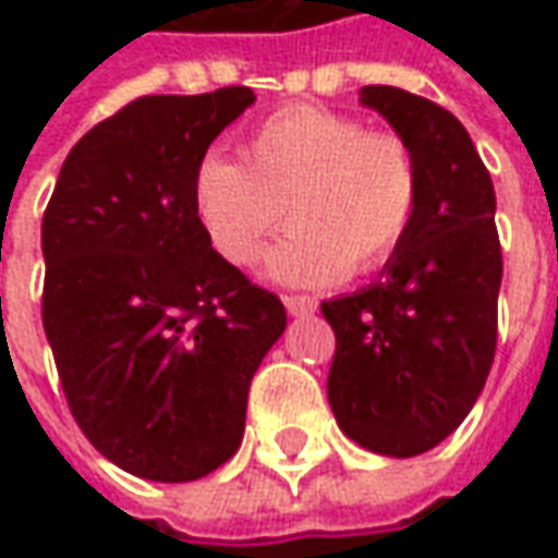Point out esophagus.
<instances>
[{
	"mask_svg": "<svg viewBox=\"0 0 558 558\" xmlns=\"http://www.w3.org/2000/svg\"><path fill=\"white\" fill-rule=\"evenodd\" d=\"M286 311L291 316H311L316 311V301L307 298V294H291V298H286Z\"/></svg>",
	"mask_w": 558,
	"mask_h": 558,
	"instance_id": "esophagus-1",
	"label": "esophagus"
}]
</instances>
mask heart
<instances>
[{
    "label": "heart",
    "instance_id": "1",
    "mask_svg": "<svg viewBox=\"0 0 558 558\" xmlns=\"http://www.w3.org/2000/svg\"><path fill=\"white\" fill-rule=\"evenodd\" d=\"M422 180L416 155L395 133L316 105H291L254 126L245 163L204 155L192 177V207L210 247L232 267H254L282 286H332L385 267L416 223Z\"/></svg>",
    "mask_w": 558,
    "mask_h": 558
}]
</instances>
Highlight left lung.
I'll return each mask as SVG.
<instances>
[{"mask_svg": "<svg viewBox=\"0 0 558 558\" xmlns=\"http://www.w3.org/2000/svg\"><path fill=\"white\" fill-rule=\"evenodd\" d=\"M360 105L416 155V223L378 279L323 301L335 332L329 407L338 428L381 457H418L460 428L497 348L504 257L490 173L460 120L397 86Z\"/></svg>", "mask_w": 558, "mask_h": 558, "instance_id": "8db88e82", "label": "left lung"}]
</instances>
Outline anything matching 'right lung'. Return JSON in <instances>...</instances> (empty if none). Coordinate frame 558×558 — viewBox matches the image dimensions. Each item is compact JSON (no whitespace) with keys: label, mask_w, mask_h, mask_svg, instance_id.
I'll use <instances>...</instances> for the list:
<instances>
[{"label":"right lung","mask_w":558,"mask_h":558,"mask_svg":"<svg viewBox=\"0 0 558 558\" xmlns=\"http://www.w3.org/2000/svg\"><path fill=\"white\" fill-rule=\"evenodd\" d=\"M247 86L145 96L61 163L43 217V329L83 435L148 482H195L245 435L286 307L204 239L192 177Z\"/></svg>","instance_id":"add662e5"}]
</instances>
